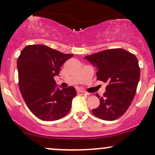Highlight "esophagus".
<instances>
[{"instance_id":"34e87169","label":"esophagus","mask_w":155,"mask_h":155,"mask_svg":"<svg viewBox=\"0 0 155 155\" xmlns=\"http://www.w3.org/2000/svg\"><path fill=\"white\" fill-rule=\"evenodd\" d=\"M78 95H88V93H86V91H78Z\"/></svg>"}]
</instances>
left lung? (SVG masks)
<instances>
[{"label":"left lung","instance_id":"obj_1","mask_svg":"<svg viewBox=\"0 0 155 155\" xmlns=\"http://www.w3.org/2000/svg\"><path fill=\"white\" fill-rule=\"evenodd\" d=\"M97 68L98 81L107 83L106 91L100 97L95 116L106 121L119 119L131 105L136 93L140 67L135 55L126 50L115 48L102 50L85 57Z\"/></svg>","mask_w":155,"mask_h":155}]
</instances>
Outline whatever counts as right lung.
<instances>
[{"label": "right lung", "mask_w": 155, "mask_h": 155, "mask_svg": "<svg viewBox=\"0 0 155 155\" xmlns=\"http://www.w3.org/2000/svg\"><path fill=\"white\" fill-rule=\"evenodd\" d=\"M72 56L44 45H31L17 58L20 91L28 107L39 119L55 121L70 110L72 99L77 95L75 88H56L54 77Z\"/></svg>", "instance_id": "right-lung-1"}]
</instances>
